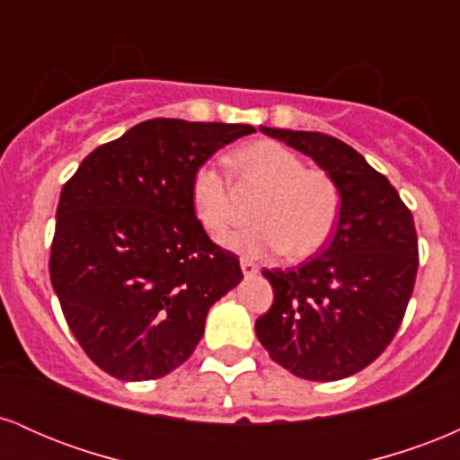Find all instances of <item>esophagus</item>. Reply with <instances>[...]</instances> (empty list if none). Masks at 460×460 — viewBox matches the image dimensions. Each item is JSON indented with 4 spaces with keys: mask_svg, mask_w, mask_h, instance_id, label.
I'll return each mask as SVG.
<instances>
[{
    "mask_svg": "<svg viewBox=\"0 0 460 460\" xmlns=\"http://www.w3.org/2000/svg\"><path fill=\"white\" fill-rule=\"evenodd\" d=\"M240 266H242V272H244L246 277H252V274L260 272V266L251 260H240Z\"/></svg>",
    "mask_w": 460,
    "mask_h": 460,
    "instance_id": "34e87169",
    "label": "esophagus"
}]
</instances>
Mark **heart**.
Instances as JSON below:
<instances>
[{
	"label": "heart",
	"mask_w": 460,
	"mask_h": 460,
	"mask_svg": "<svg viewBox=\"0 0 460 460\" xmlns=\"http://www.w3.org/2000/svg\"><path fill=\"white\" fill-rule=\"evenodd\" d=\"M237 188L260 194L252 208L251 229L229 237L244 255L285 252L303 261L326 246L341 209L337 181L322 168H305L303 157L277 140H255L229 155ZM190 203L209 235L220 240L235 223V194L218 168L200 164L190 179Z\"/></svg>",
	"instance_id": "obj_1"
}]
</instances>
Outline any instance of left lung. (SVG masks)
Segmentation results:
<instances>
[{
    "label": "left lung",
    "instance_id": "obj_1",
    "mask_svg": "<svg viewBox=\"0 0 460 460\" xmlns=\"http://www.w3.org/2000/svg\"><path fill=\"white\" fill-rule=\"evenodd\" d=\"M335 179V234L314 260L263 277L274 300L255 322L272 361L307 381H340L367 367L400 329L420 252L413 216L361 153L318 131L260 128Z\"/></svg>",
    "mask_w": 460,
    "mask_h": 460
}]
</instances>
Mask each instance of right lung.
<instances>
[{
    "instance_id": "add662e5",
    "label": "right lung",
    "mask_w": 460,
    "mask_h": 460,
    "mask_svg": "<svg viewBox=\"0 0 460 460\" xmlns=\"http://www.w3.org/2000/svg\"><path fill=\"white\" fill-rule=\"evenodd\" d=\"M251 125L151 119L97 146L65 183L49 274L68 329L120 381L166 376L192 355L240 260L209 240L190 179Z\"/></svg>"
}]
</instances>
